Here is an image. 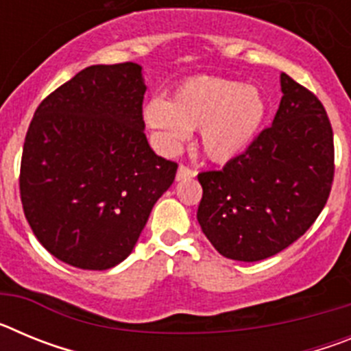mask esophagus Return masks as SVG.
I'll list each match as a JSON object with an SVG mask.
<instances>
[{
  "mask_svg": "<svg viewBox=\"0 0 351 351\" xmlns=\"http://www.w3.org/2000/svg\"><path fill=\"white\" fill-rule=\"evenodd\" d=\"M195 176H197V172H195L193 169H190V167H186V165H181L178 169V176H176V179H178V181H182V179L195 178Z\"/></svg>",
  "mask_w": 351,
  "mask_h": 351,
  "instance_id": "esophagus-1",
  "label": "esophagus"
}]
</instances>
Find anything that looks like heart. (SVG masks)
Wrapping results in <instances>:
<instances>
[{"mask_svg": "<svg viewBox=\"0 0 351 351\" xmlns=\"http://www.w3.org/2000/svg\"><path fill=\"white\" fill-rule=\"evenodd\" d=\"M267 104L255 86L219 77H195L176 88L170 100H151L144 121L158 147L173 151L200 128V144L213 161L243 154L258 137Z\"/></svg>", "mask_w": 351, "mask_h": 351, "instance_id": "b5f03b06", "label": "heart"}]
</instances>
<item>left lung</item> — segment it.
Listing matches in <instances>:
<instances>
[{"instance_id": "left-lung-1", "label": "left lung", "mask_w": 351, "mask_h": 351, "mask_svg": "<svg viewBox=\"0 0 351 351\" xmlns=\"http://www.w3.org/2000/svg\"><path fill=\"white\" fill-rule=\"evenodd\" d=\"M281 104L269 128L221 170L198 173L197 219L219 255L258 262L306 234L327 204L334 135L322 101L281 73Z\"/></svg>"}]
</instances>
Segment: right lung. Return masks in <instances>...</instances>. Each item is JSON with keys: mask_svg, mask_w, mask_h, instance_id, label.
Listing matches in <instances>:
<instances>
[{"mask_svg": "<svg viewBox=\"0 0 351 351\" xmlns=\"http://www.w3.org/2000/svg\"><path fill=\"white\" fill-rule=\"evenodd\" d=\"M137 63L93 64L36 108L21 160L31 230L61 262L86 271L121 263L137 244L178 163L144 133Z\"/></svg>", "mask_w": 351, "mask_h": 351, "instance_id": "1", "label": "right lung"}]
</instances>
